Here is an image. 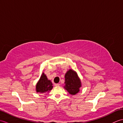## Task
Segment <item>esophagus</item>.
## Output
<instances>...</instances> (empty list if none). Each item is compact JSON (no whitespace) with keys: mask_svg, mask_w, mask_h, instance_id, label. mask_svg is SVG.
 Here are the masks:
<instances>
[{"mask_svg":"<svg viewBox=\"0 0 123 123\" xmlns=\"http://www.w3.org/2000/svg\"><path fill=\"white\" fill-rule=\"evenodd\" d=\"M54 86H55V87H59V86H60V84H59V83H55Z\"/></svg>","mask_w":123,"mask_h":123,"instance_id":"esophagus-1","label":"esophagus"}]
</instances>
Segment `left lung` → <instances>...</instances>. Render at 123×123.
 I'll list each match as a JSON object with an SVG mask.
<instances>
[{"label":"left lung","mask_w":123,"mask_h":123,"mask_svg":"<svg viewBox=\"0 0 123 123\" xmlns=\"http://www.w3.org/2000/svg\"><path fill=\"white\" fill-rule=\"evenodd\" d=\"M64 88L70 95H75L80 91L81 81L76 71L72 69L68 70L65 74Z\"/></svg>","instance_id":"8db88e82"}]
</instances>
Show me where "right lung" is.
<instances>
[{
  "label": "right lung",
  "instance_id": "add662e5",
  "mask_svg": "<svg viewBox=\"0 0 123 123\" xmlns=\"http://www.w3.org/2000/svg\"><path fill=\"white\" fill-rule=\"evenodd\" d=\"M53 84L51 80L48 79L46 74L44 72L41 75L40 79L36 85V91L41 94L47 93L53 88Z\"/></svg>",
  "mask_w": 123,
  "mask_h": 123
}]
</instances>
